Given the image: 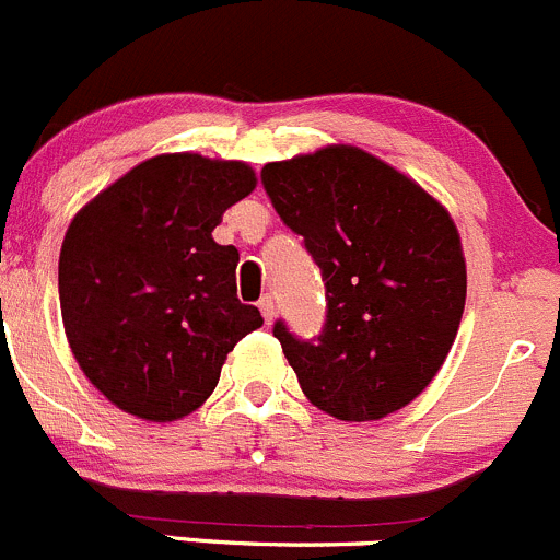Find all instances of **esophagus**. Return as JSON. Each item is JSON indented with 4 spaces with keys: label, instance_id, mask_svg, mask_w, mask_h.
<instances>
[{
    "label": "esophagus",
    "instance_id": "obj_1",
    "mask_svg": "<svg viewBox=\"0 0 560 560\" xmlns=\"http://www.w3.org/2000/svg\"><path fill=\"white\" fill-rule=\"evenodd\" d=\"M259 312H262V317H265V323H273V317H276V303H273V298L270 295H262V301H259Z\"/></svg>",
    "mask_w": 560,
    "mask_h": 560
}]
</instances>
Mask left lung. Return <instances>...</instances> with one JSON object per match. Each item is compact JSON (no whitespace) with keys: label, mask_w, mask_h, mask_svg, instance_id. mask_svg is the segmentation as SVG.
<instances>
[{"label":"left lung","mask_w":560,"mask_h":560,"mask_svg":"<svg viewBox=\"0 0 560 560\" xmlns=\"http://www.w3.org/2000/svg\"><path fill=\"white\" fill-rule=\"evenodd\" d=\"M262 186L325 281L319 336L273 325L303 394L341 421L410 405L446 361L468 292L448 210L350 144L265 164Z\"/></svg>","instance_id":"obj_1"}]
</instances>
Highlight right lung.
I'll list each match as a JSON object with an SVG mask.
<instances>
[{
	"instance_id": "obj_1",
	"label": "right lung",
	"mask_w": 560,
	"mask_h": 560,
	"mask_svg": "<svg viewBox=\"0 0 560 560\" xmlns=\"http://www.w3.org/2000/svg\"><path fill=\"white\" fill-rule=\"evenodd\" d=\"M243 161L155 155L75 213L59 252L73 358L119 410L166 424L219 385L232 347L262 325L237 301L235 246L213 230L254 191Z\"/></svg>"
}]
</instances>
